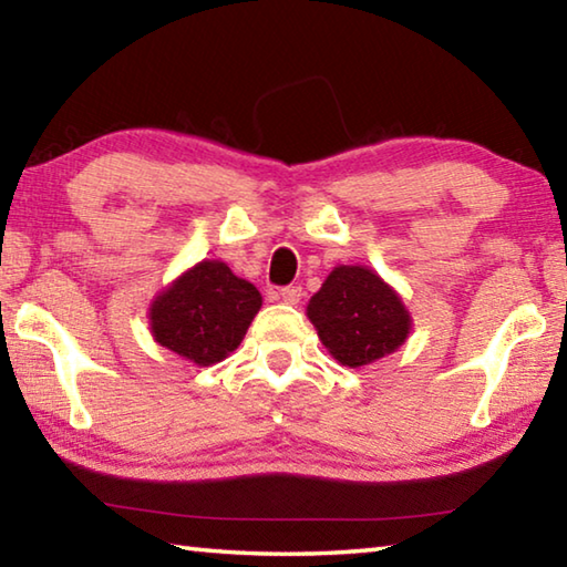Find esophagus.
Instances as JSON below:
<instances>
[{"label": "esophagus", "instance_id": "1", "mask_svg": "<svg viewBox=\"0 0 567 567\" xmlns=\"http://www.w3.org/2000/svg\"><path fill=\"white\" fill-rule=\"evenodd\" d=\"M280 300L287 305H297L302 300V287L300 285H287L280 290Z\"/></svg>", "mask_w": 567, "mask_h": 567}]
</instances>
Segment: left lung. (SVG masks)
<instances>
[{
  "label": "left lung",
  "instance_id": "8db88e82",
  "mask_svg": "<svg viewBox=\"0 0 567 567\" xmlns=\"http://www.w3.org/2000/svg\"><path fill=\"white\" fill-rule=\"evenodd\" d=\"M307 318L332 358L348 368L385 358L410 332L405 305L368 267H334L307 305Z\"/></svg>",
  "mask_w": 567,
  "mask_h": 567
}]
</instances>
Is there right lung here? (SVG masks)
Here are the masks:
<instances>
[{"instance_id":"1","label":"right lung","mask_w":567,"mask_h":567,"mask_svg":"<svg viewBox=\"0 0 567 567\" xmlns=\"http://www.w3.org/2000/svg\"><path fill=\"white\" fill-rule=\"evenodd\" d=\"M262 297L225 262L205 260L162 292L150 310L152 334L189 362L215 364L243 342Z\"/></svg>"}]
</instances>
